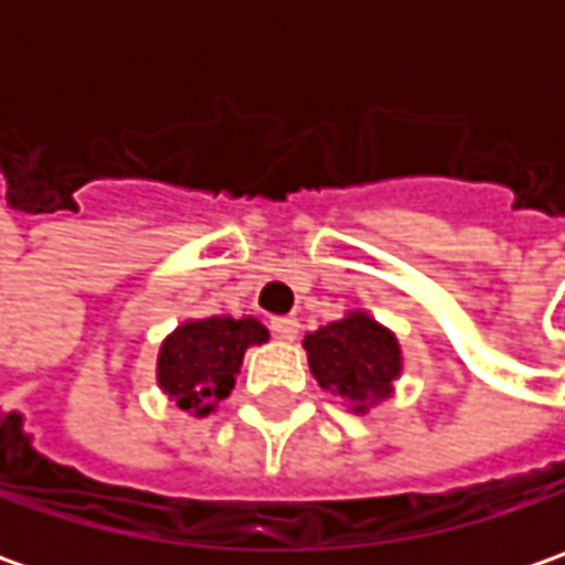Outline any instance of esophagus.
Here are the masks:
<instances>
[{
	"label": "esophagus",
	"mask_w": 565,
	"mask_h": 565,
	"mask_svg": "<svg viewBox=\"0 0 565 565\" xmlns=\"http://www.w3.org/2000/svg\"><path fill=\"white\" fill-rule=\"evenodd\" d=\"M270 330L279 339H295L298 337V320L295 317H273Z\"/></svg>",
	"instance_id": "1"
}]
</instances>
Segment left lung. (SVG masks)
<instances>
[{
	"label": "left lung",
	"instance_id": "1",
	"mask_svg": "<svg viewBox=\"0 0 565 565\" xmlns=\"http://www.w3.org/2000/svg\"><path fill=\"white\" fill-rule=\"evenodd\" d=\"M305 349L317 383L355 412H367V402L386 399L402 371L396 337L367 315L320 327L305 337Z\"/></svg>",
	"mask_w": 565,
	"mask_h": 565
}]
</instances>
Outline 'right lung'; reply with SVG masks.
<instances>
[{
  "label": "right lung",
  "instance_id": "right-lung-1",
  "mask_svg": "<svg viewBox=\"0 0 565 565\" xmlns=\"http://www.w3.org/2000/svg\"><path fill=\"white\" fill-rule=\"evenodd\" d=\"M260 342H267V327L254 317L188 320L172 337H166L157 380L182 412L210 415L216 402L232 393L245 349Z\"/></svg>",
  "mask_w": 565,
  "mask_h": 565
}]
</instances>
